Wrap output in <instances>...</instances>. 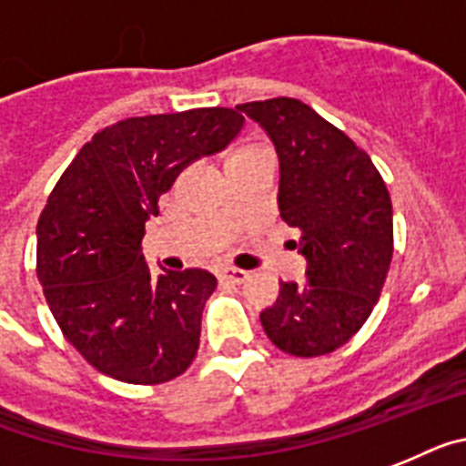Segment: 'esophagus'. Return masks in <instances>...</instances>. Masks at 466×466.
<instances>
[{
	"mask_svg": "<svg viewBox=\"0 0 466 466\" xmlns=\"http://www.w3.org/2000/svg\"><path fill=\"white\" fill-rule=\"evenodd\" d=\"M220 279L229 281V284H244L248 279V272L239 268H222L220 269Z\"/></svg>",
	"mask_w": 466,
	"mask_h": 466,
	"instance_id": "obj_1",
	"label": "esophagus"
}]
</instances>
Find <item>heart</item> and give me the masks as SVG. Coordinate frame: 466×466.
Instances as JSON below:
<instances>
[{
    "instance_id": "1",
    "label": "heart",
    "mask_w": 466,
    "mask_h": 466,
    "mask_svg": "<svg viewBox=\"0 0 466 466\" xmlns=\"http://www.w3.org/2000/svg\"><path fill=\"white\" fill-rule=\"evenodd\" d=\"M248 151H265V148H256V147H248V148H241L239 154H248Z\"/></svg>"
}]
</instances>
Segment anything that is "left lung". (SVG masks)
I'll use <instances>...</instances> for the list:
<instances>
[{
  "instance_id": "left-lung-1",
  "label": "left lung",
  "mask_w": 466,
  "mask_h": 466,
  "mask_svg": "<svg viewBox=\"0 0 466 466\" xmlns=\"http://www.w3.org/2000/svg\"><path fill=\"white\" fill-rule=\"evenodd\" d=\"M279 156L281 220L300 232L308 284L281 281L260 312L279 350L318 358L348 343L367 322L393 258V208L372 158L308 104L289 96L248 101Z\"/></svg>"
}]
</instances>
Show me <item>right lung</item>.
Wrapping results in <instances>:
<instances>
[{
  "mask_svg": "<svg viewBox=\"0 0 466 466\" xmlns=\"http://www.w3.org/2000/svg\"><path fill=\"white\" fill-rule=\"evenodd\" d=\"M244 127L234 108L125 118L77 151L37 222V279L77 353L125 384H163L197 358L201 315L218 287L198 268L151 277L144 222L189 163Z\"/></svg>",
  "mask_w": 466,
  "mask_h": 466,
  "instance_id": "1",
  "label": "right lung"
}]
</instances>
